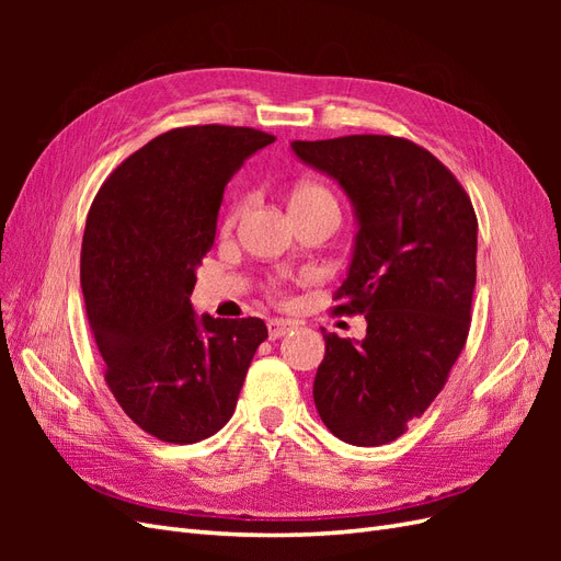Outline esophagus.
I'll return each instance as SVG.
<instances>
[{"instance_id": "obj_1", "label": "esophagus", "mask_w": 561, "mask_h": 561, "mask_svg": "<svg viewBox=\"0 0 561 561\" xmlns=\"http://www.w3.org/2000/svg\"><path fill=\"white\" fill-rule=\"evenodd\" d=\"M266 328H268V336L271 339H278V336H285L287 332H293L297 328V322L295 320H285V318H268Z\"/></svg>"}]
</instances>
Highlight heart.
I'll return each instance as SVG.
<instances>
[{
  "label": "heart",
  "mask_w": 561,
  "mask_h": 561,
  "mask_svg": "<svg viewBox=\"0 0 561 561\" xmlns=\"http://www.w3.org/2000/svg\"><path fill=\"white\" fill-rule=\"evenodd\" d=\"M318 203H332V206H336L334 196L325 190V186H320L316 182H301L297 190L293 192L290 196V208H299V206H318ZM243 206L239 203V206H233L227 215V227H231L236 222V217L241 215Z\"/></svg>",
  "instance_id": "heart-1"
}]
</instances>
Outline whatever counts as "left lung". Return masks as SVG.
Returning a JSON list of instances; mask_svg holds the SVG:
<instances>
[{
    "mask_svg": "<svg viewBox=\"0 0 561 561\" xmlns=\"http://www.w3.org/2000/svg\"><path fill=\"white\" fill-rule=\"evenodd\" d=\"M301 163L348 196L355 241L339 313H365L360 342L322 330L313 402L339 439L400 437L443 390L461 355L478 276V217L428 149L393 135L295 140Z\"/></svg>",
    "mask_w": 561,
    "mask_h": 561,
    "instance_id": "1",
    "label": "left lung"
}]
</instances>
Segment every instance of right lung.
I'll return each mask as SVG.
<instances>
[{
    "instance_id": "right-lung-1",
    "label": "right lung",
    "mask_w": 561,
    "mask_h": 561,
    "mask_svg": "<svg viewBox=\"0 0 561 561\" xmlns=\"http://www.w3.org/2000/svg\"><path fill=\"white\" fill-rule=\"evenodd\" d=\"M276 138L241 126L168 130L100 186L81 243V293L122 410L163 443L194 445L231 419L260 318L196 313L227 182Z\"/></svg>"
}]
</instances>
